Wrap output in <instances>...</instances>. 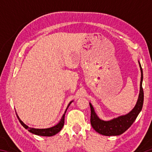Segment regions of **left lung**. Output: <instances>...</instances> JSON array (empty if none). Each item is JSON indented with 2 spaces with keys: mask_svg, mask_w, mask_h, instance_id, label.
Instances as JSON below:
<instances>
[{
  "mask_svg": "<svg viewBox=\"0 0 152 152\" xmlns=\"http://www.w3.org/2000/svg\"><path fill=\"white\" fill-rule=\"evenodd\" d=\"M141 70V82H140V90L139 97L135 106L132 110L122 116L115 118L110 121H103L100 119L95 113L94 108L90 102L91 107V123L94 129L100 134L112 136L119 135L124 133L129 128L135 121L136 118L138 116L139 113L142 109L143 104V91L142 88L143 82V70L141 68V64L139 61Z\"/></svg>",
  "mask_w": 152,
  "mask_h": 152,
  "instance_id": "obj_1",
  "label": "left lung"
}]
</instances>
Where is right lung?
I'll return each instance as SVG.
<instances>
[{"label":"right lung","instance_id":"1","mask_svg":"<svg viewBox=\"0 0 152 152\" xmlns=\"http://www.w3.org/2000/svg\"><path fill=\"white\" fill-rule=\"evenodd\" d=\"M71 101L70 103L68 104V107H67L66 109L64 112V114L63 115V116L61 117V119L58 124H56V125L53 126V127H50V128H47V129H35V128H32V127H29L27 125H26L25 123L22 121L21 120L19 119V117L18 115H17L18 119H19V122L20 123L23 127L26 129H28L29 132L33 133L35 135H40V136H45V137H50V136H53L56 134H57L58 132H60L61 129H62L63 126L64 125V118H65V114L67 109L70 106V104L72 103Z\"/></svg>","mask_w":152,"mask_h":152}]
</instances>
